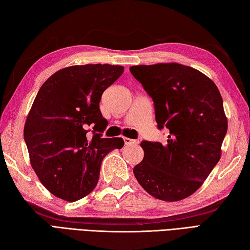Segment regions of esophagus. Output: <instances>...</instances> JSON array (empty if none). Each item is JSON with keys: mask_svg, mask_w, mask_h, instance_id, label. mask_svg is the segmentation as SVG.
Here are the masks:
<instances>
[{"mask_svg": "<svg viewBox=\"0 0 250 250\" xmlns=\"http://www.w3.org/2000/svg\"><path fill=\"white\" fill-rule=\"evenodd\" d=\"M124 141H125V145H135V144H137L136 140H132V139H129V137H124Z\"/></svg>", "mask_w": 250, "mask_h": 250, "instance_id": "34e87169", "label": "esophagus"}]
</instances>
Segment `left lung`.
Wrapping results in <instances>:
<instances>
[{
    "label": "left lung",
    "mask_w": 250,
    "mask_h": 250,
    "mask_svg": "<svg viewBox=\"0 0 250 250\" xmlns=\"http://www.w3.org/2000/svg\"><path fill=\"white\" fill-rule=\"evenodd\" d=\"M155 103L166 144L142 142L143 161L133 168L137 182L153 198L175 202L194 193L221 157L228 119L218 88L209 77L179 63L130 67Z\"/></svg>",
    "instance_id": "8db88e82"
}]
</instances>
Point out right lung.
Returning a JSON list of instances; mask_svg holds the SVG:
<instances>
[{
    "instance_id": "obj_1",
    "label": "right lung",
    "mask_w": 250,
    "mask_h": 250,
    "mask_svg": "<svg viewBox=\"0 0 250 250\" xmlns=\"http://www.w3.org/2000/svg\"><path fill=\"white\" fill-rule=\"evenodd\" d=\"M124 71L121 65L100 63L67 66L37 92L23 136L32 167L57 198L75 202L88 195L98 184L103 158L124 147L121 137H101L107 120L100 110L104 90Z\"/></svg>"
}]
</instances>
